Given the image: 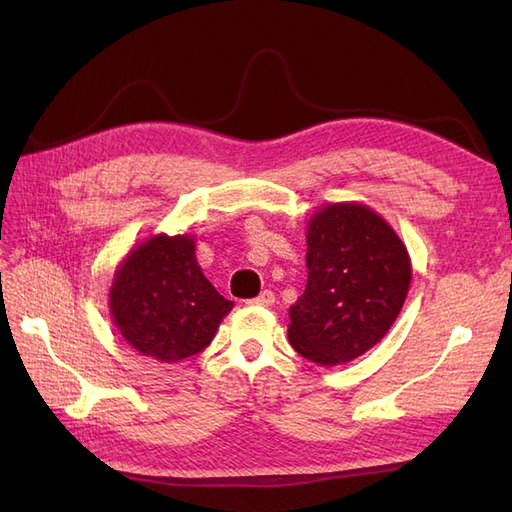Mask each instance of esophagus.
Wrapping results in <instances>:
<instances>
[{"label":"esophagus","mask_w":512,"mask_h":512,"mask_svg":"<svg viewBox=\"0 0 512 512\" xmlns=\"http://www.w3.org/2000/svg\"><path fill=\"white\" fill-rule=\"evenodd\" d=\"M273 303H275V294H273L271 290L260 292L256 299H250V301H247V305H260V307H269V305H273Z\"/></svg>","instance_id":"1"}]
</instances>
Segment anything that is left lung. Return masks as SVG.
<instances>
[{
	"instance_id": "8db88e82",
	"label": "left lung",
	"mask_w": 512,
	"mask_h": 512,
	"mask_svg": "<svg viewBox=\"0 0 512 512\" xmlns=\"http://www.w3.org/2000/svg\"><path fill=\"white\" fill-rule=\"evenodd\" d=\"M307 286L290 305L288 339L307 361L342 365L374 348L408 297L412 262L380 213L331 203L307 222Z\"/></svg>"
}]
</instances>
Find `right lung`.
Here are the masks:
<instances>
[{
  "instance_id": "1",
  "label": "right lung",
  "mask_w": 512,
  "mask_h": 512,
  "mask_svg": "<svg viewBox=\"0 0 512 512\" xmlns=\"http://www.w3.org/2000/svg\"><path fill=\"white\" fill-rule=\"evenodd\" d=\"M111 320L143 356L179 363L205 350L232 309L196 260L192 235H153L119 262L108 292Z\"/></svg>"
}]
</instances>
